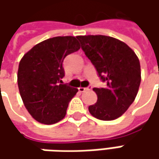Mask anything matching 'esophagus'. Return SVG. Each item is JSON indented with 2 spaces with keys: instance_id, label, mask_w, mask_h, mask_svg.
<instances>
[{
  "instance_id": "1",
  "label": "esophagus",
  "mask_w": 159,
  "mask_h": 159,
  "mask_svg": "<svg viewBox=\"0 0 159 159\" xmlns=\"http://www.w3.org/2000/svg\"><path fill=\"white\" fill-rule=\"evenodd\" d=\"M92 89V86H89L88 88H82V87H80L79 88V91L80 92H84V91H87V90H90Z\"/></svg>"
}]
</instances>
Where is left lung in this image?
I'll use <instances>...</instances> for the list:
<instances>
[{
  "label": "left lung",
  "mask_w": 159,
  "mask_h": 159,
  "mask_svg": "<svg viewBox=\"0 0 159 159\" xmlns=\"http://www.w3.org/2000/svg\"><path fill=\"white\" fill-rule=\"evenodd\" d=\"M81 48L95 65L106 88L93 90L97 102L89 107L90 114L101 120H114L134 101L141 83L137 56L125 42L105 35L77 36Z\"/></svg>",
  "instance_id": "obj_1"
}]
</instances>
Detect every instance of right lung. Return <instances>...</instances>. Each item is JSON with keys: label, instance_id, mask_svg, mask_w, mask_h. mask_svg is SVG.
<instances>
[{"label": "right lung", "instance_id": "add662e5", "mask_svg": "<svg viewBox=\"0 0 159 159\" xmlns=\"http://www.w3.org/2000/svg\"><path fill=\"white\" fill-rule=\"evenodd\" d=\"M80 45L73 36H58L43 40L20 60L17 85L23 102L38 122L52 125L64 119L69 102L78 89L61 84L63 62Z\"/></svg>", "mask_w": 159, "mask_h": 159}]
</instances>
